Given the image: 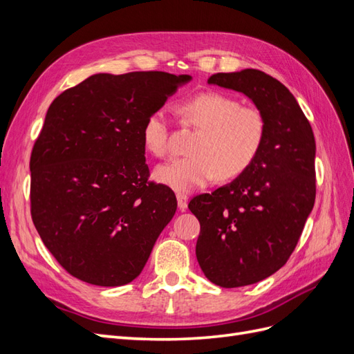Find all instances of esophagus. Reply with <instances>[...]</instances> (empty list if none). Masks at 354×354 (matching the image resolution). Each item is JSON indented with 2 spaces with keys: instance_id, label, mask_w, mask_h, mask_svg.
<instances>
[{
  "instance_id": "obj_1",
  "label": "esophagus",
  "mask_w": 354,
  "mask_h": 354,
  "mask_svg": "<svg viewBox=\"0 0 354 354\" xmlns=\"http://www.w3.org/2000/svg\"><path fill=\"white\" fill-rule=\"evenodd\" d=\"M187 203H189V198L185 194H177V205L181 211H185L187 208Z\"/></svg>"
}]
</instances>
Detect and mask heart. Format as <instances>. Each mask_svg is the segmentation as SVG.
Here are the masks:
<instances>
[{
    "label": "heart",
    "instance_id": "obj_1",
    "mask_svg": "<svg viewBox=\"0 0 354 354\" xmlns=\"http://www.w3.org/2000/svg\"><path fill=\"white\" fill-rule=\"evenodd\" d=\"M180 122L198 130L189 146V156L156 167L155 178L171 189L189 192L208 185L218 176L230 180L248 169L259 156L266 122L261 112L242 106L232 95L205 91L181 102ZM145 149L156 158L168 155L171 134L167 113L153 111L142 128Z\"/></svg>",
    "mask_w": 354,
    "mask_h": 354
}]
</instances>
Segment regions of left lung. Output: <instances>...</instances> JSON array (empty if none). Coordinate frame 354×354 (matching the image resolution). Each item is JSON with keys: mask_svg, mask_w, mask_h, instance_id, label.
I'll return each instance as SVG.
<instances>
[{"mask_svg": "<svg viewBox=\"0 0 354 354\" xmlns=\"http://www.w3.org/2000/svg\"><path fill=\"white\" fill-rule=\"evenodd\" d=\"M208 84L243 93L264 118L254 164L232 183L195 196L201 223L196 259L223 288L252 285L288 261L315 205L316 143L312 127L282 82L259 69L216 73Z\"/></svg>", "mask_w": 354, "mask_h": 354, "instance_id": "left-lung-1", "label": "left lung"}]
</instances>
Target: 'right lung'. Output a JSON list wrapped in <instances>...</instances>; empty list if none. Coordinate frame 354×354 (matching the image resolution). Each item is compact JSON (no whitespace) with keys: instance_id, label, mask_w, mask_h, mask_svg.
I'll return each mask as SVG.
<instances>
[{"instance_id":"right-lung-1","label":"right lung","mask_w":354,"mask_h":354,"mask_svg":"<svg viewBox=\"0 0 354 354\" xmlns=\"http://www.w3.org/2000/svg\"><path fill=\"white\" fill-rule=\"evenodd\" d=\"M190 75L95 73L53 100L30 155V216L69 274L121 286L142 273L174 217L149 178L142 128Z\"/></svg>"}]
</instances>
